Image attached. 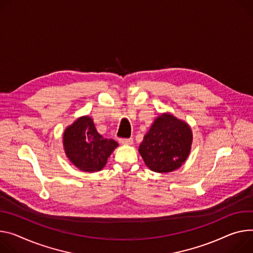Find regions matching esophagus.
I'll return each instance as SVG.
<instances>
[{
	"mask_svg": "<svg viewBox=\"0 0 253 253\" xmlns=\"http://www.w3.org/2000/svg\"><path fill=\"white\" fill-rule=\"evenodd\" d=\"M119 142L123 145H129L133 143V139L132 138H120Z\"/></svg>",
	"mask_w": 253,
	"mask_h": 253,
	"instance_id": "obj_1",
	"label": "esophagus"
}]
</instances>
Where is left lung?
I'll return each mask as SVG.
<instances>
[{"instance_id": "left-lung-1", "label": "left lung", "mask_w": 253, "mask_h": 253, "mask_svg": "<svg viewBox=\"0 0 253 253\" xmlns=\"http://www.w3.org/2000/svg\"><path fill=\"white\" fill-rule=\"evenodd\" d=\"M192 140L189 125L170 114H166L154 121L144 136L139 153L151 170L169 172L186 162Z\"/></svg>"}]
</instances>
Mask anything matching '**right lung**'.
I'll return each mask as SVG.
<instances>
[{
    "label": "right lung",
    "instance_id": "add662e5",
    "mask_svg": "<svg viewBox=\"0 0 253 253\" xmlns=\"http://www.w3.org/2000/svg\"><path fill=\"white\" fill-rule=\"evenodd\" d=\"M64 150L71 162L84 171L101 170L118 143L103 138L88 116L78 119L63 134Z\"/></svg>",
    "mask_w": 253,
    "mask_h": 253
}]
</instances>
